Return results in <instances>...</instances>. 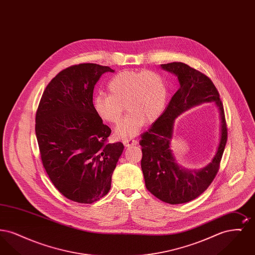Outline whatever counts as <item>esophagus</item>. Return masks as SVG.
<instances>
[{
  "mask_svg": "<svg viewBox=\"0 0 255 255\" xmlns=\"http://www.w3.org/2000/svg\"><path fill=\"white\" fill-rule=\"evenodd\" d=\"M123 144L126 147H132V146L136 145L137 141L133 138H126V139H123Z\"/></svg>",
  "mask_w": 255,
  "mask_h": 255,
  "instance_id": "obj_1",
  "label": "esophagus"
}]
</instances>
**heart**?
<instances>
[{"label":"heart","instance_id":"heart-1","mask_svg":"<svg viewBox=\"0 0 255 255\" xmlns=\"http://www.w3.org/2000/svg\"><path fill=\"white\" fill-rule=\"evenodd\" d=\"M109 95L93 99V108L103 122L119 123L125 109L129 113L116 129L121 138L135 135L145 122L157 121L165 109L168 98L166 80L154 71H124L108 84Z\"/></svg>","mask_w":255,"mask_h":255}]
</instances>
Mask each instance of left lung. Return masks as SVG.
<instances>
[{
  "label": "left lung",
  "mask_w": 255,
  "mask_h": 255,
  "mask_svg": "<svg viewBox=\"0 0 255 255\" xmlns=\"http://www.w3.org/2000/svg\"><path fill=\"white\" fill-rule=\"evenodd\" d=\"M160 66L178 76L180 88L162 115L141 134V169L149 192L164 203L178 205L199 197L214 180L227 143L228 129L220 95L208 76L182 62ZM210 101L216 102L221 118V138L218 152L205 169L184 170L176 163L169 146L173 121L186 109Z\"/></svg>",
  "instance_id": "obj_1"
}]
</instances>
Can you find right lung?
I'll return each mask as SVG.
<instances>
[{
    "mask_svg": "<svg viewBox=\"0 0 255 255\" xmlns=\"http://www.w3.org/2000/svg\"><path fill=\"white\" fill-rule=\"evenodd\" d=\"M114 73L93 63L73 65L51 79L41 97L35 133L41 159L53 185L67 199L93 204L109 192L122 142L109 143L111 129L93 108L100 76Z\"/></svg>",
    "mask_w": 255,
    "mask_h": 255,
    "instance_id": "add662e5",
    "label": "right lung"
}]
</instances>
